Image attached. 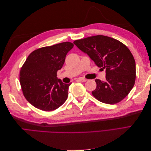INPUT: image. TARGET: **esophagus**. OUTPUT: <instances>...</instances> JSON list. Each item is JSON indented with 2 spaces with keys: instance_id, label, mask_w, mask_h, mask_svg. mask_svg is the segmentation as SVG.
<instances>
[{
  "instance_id": "34e87169",
  "label": "esophagus",
  "mask_w": 151,
  "mask_h": 151,
  "mask_svg": "<svg viewBox=\"0 0 151 151\" xmlns=\"http://www.w3.org/2000/svg\"><path fill=\"white\" fill-rule=\"evenodd\" d=\"M77 80L78 81H81V82H86L87 80L86 79H85V78H83V77H79V78H78L77 79Z\"/></svg>"
}]
</instances>
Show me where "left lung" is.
<instances>
[{
	"label": "left lung",
	"instance_id": "left-lung-1",
	"mask_svg": "<svg viewBox=\"0 0 151 151\" xmlns=\"http://www.w3.org/2000/svg\"><path fill=\"white\" fill-rule=\"evenodd\" d=\"M74 43L98 67L106 70V80H95L94 97L109 104L124 99L133 88L136 77L135 59L130 50L120 41L103 35L77 40Z\"/></svg>",
	"mask_w": 151,
	"mask_h": 151
}]
</instances>
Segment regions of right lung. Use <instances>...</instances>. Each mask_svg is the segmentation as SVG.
<instances>
[{
	"label": "right lung",
	"instance_id": "obj_1",
	"mask_svg": "<svg viewBox=\"0 0 151 151\" xmlns=\"http://www.w3.org/2000/svg\"><path fill=\"white\" fill-rule=\"evenodd\" d=\"M73 47L70 42H63L42 47L26 58L21 68L19 81L25 98L33 106L45 111H53L67 100L71 83H63L58 79L57 73Z\"/></svg>",
	"mask_w": 151,
	"mask_h": 151
}]
</instances>
